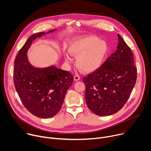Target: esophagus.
Returning <instances> with one entry per match:
<instances>
[{
  "label": "esophagus",
  "instance_id": "1",
  "mask_svg": "<svg viewBox=\"0 0 151 151\" xmlns=\"http://www.w3.org/2000/svg\"><path fill=\"white\" fill-rule=\"evenodd\" d=\"M74 79H75V81H79V80L80 79V76H79V75H75V76H74Z\"/></svg>",
  "mask_w": 151,
  "mask_h": 151
}]
</instances>
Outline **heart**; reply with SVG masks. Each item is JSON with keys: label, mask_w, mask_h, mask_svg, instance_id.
Listing matches in <instances>:
<instances>
[{"label": "heart", "mask_w": 151, "mask_h": 151, "mask_svg": "<svg viewBox=\"0 0 151 151\" xmlns=\"http://www.w3.org/2000/svg\"><path fill=\"white\" fill-rule=\"evenodd\" d=\"M107 50L108 47L106 42L94 36L78 39L69 47L71 55L77 57V67L86 73L93 72L101 66ZM65 60L68 63L72 62L68 55H65Z\"/></svg>", "instance_id": "obj_1"}]
</instances>
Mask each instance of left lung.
<instances>
[{"mask_svg":"<svg viewBox=\"0 0 151 151\" xmlns=\"http://www.w3.org/2000/svg\"><path fill=\"white\" fill-rule=\"evenodd\" d=\"M117 50L96 70L82 79L89 109L99 116L114 114L130 96L137 79L131 48L118 34Z\"/></svg>","mask_w":151,"mask_h":151,"instance_id":"obj_1","label":"left lung"}]
</instances>
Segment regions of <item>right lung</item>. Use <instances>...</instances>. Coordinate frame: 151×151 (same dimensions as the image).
<instances>
[{"label": "right lung", "mask_w": 151, "mask_h": 151, "mask_svg": "<svg viewBox=\"0 0 151 151\" xmlns=\"http://www.w3.org/2000/svg\"><path fill=\"white\" fill-rule=\"evenodd\" d=\"M44 35V32H40L30 36L19 50L13 79L15 90L26 109L36 116L48 118L60 110L73 76L69 72L55 66L39 69L30 65L27 52L32 41Z\"/></svg>", "instance_id": "1"}]
</instances>
